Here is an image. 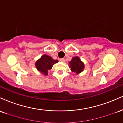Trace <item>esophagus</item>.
I'll use <instances>...</instances> for the list:
<instances>
[{
    "label": "esophagus",
    "instance_id": "esophagus-1",
    "mask_svg": "<svg viewBox=\"0 0 123 123\" xmlns=\"http://www.w3.org/2000/svg\"><path fill=\"white\" fill-rule=\"evenodd\" d=\"M60 61L61 62H65V59L64 58H61Z\"/></svg>",
    "mask_w": 123,
    "mask_h": 123
}]
</instances>
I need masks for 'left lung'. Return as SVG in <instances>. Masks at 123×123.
I'll use <instances>...</instances> for the list:
<instances>
[{
	"label": "left lung",
	"mask_w": 123,
	"mask_h": 123,
	"mask_svg": "<svg viewBox=\"0 0 123 123\" xmlns=\"http://www.w3.org/2000/svg\"><path fill=\"white\" fill-rule=\"evenodd\" d=\"M69 66L70 67L72 72L76 73L77 74L81 73L84 68V63L77 56L73 57L72 60L69 62Z\"/></svg>",
	"instance_id": "1"
}]
</instances>
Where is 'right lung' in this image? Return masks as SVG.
Returning a JSON list of instances; mask_svg holds the SVG:
<instances>
[{
    "mask_svg": "<svg viewBox=\"0 0 123 123\" xmlns=\"http://www.w3.org/2000/svg\"><path fill=\"white\" fill-rule=\"evenodd\" d=\"M58 62V60H53L51 57L44 54L36 62L35 66L38 71L46 76L48 74V72L52 68L53 65Z\"/></svg>",
    "mask_w": 123,
    "mask_h": 123,
    "instance_id": "add662e5",
    "label": "right lung"
}]
</instances>
